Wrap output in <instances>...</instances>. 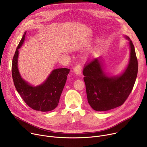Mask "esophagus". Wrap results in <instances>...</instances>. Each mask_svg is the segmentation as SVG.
I'll return each mask as SVG.
<instances>
[{
  "instance_id": "34e87169",
  "label": "esophagus",
  "mask_w": 147,
  "mask_h": 147,
  "mask_svg": "<svg viewBox=\"0 0 147 147\" xmlns=\"http://www.w3.org/2000/svg\"><path fill=\"white\" fill-rule=\"evenodd\" d=\"M81 70L82 66L81 65H76L73 69V72L78 76H80L81 75Z\"/></svg>"
}]
</instances>
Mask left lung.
Wrapping results in <instances>:
<instances>
[{
    "label": "left lung",
    "mask_w": 147,
    "mask_h": 147,
    "mask_svg": "<svg viewBox=\"0 0 147 147\" xmlns=\"http://www.w3.org/2000/svg\"><path fill=\"white\" fill-rule=\"evenodd\" d=\"M130 56L126 67L119 75L105 72L101 57L94 59L83 70L88 103L96 111H107L121 106L131 93L138 73V61L130 38Z\"/></svg>",
    "instance_id": "8db88e82"
}]
</instances>
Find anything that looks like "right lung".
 <instances>
[{"label":"right lung","mask_w":147,"mask_h":147,"mask_svg":"<svg viewBox=\"0 0 147 147\" xmlns=\"http://www.w3.org/2000/svg\"><path fill=\"white\" fill-rule=\"evenodd\" d=\"M26 33L25 31L13 58L11 72L13 82L17 92L28 107L35 111L49 112L58 105L70 69L60 68L53 70L47 78L36 86L26 81L18 70V58L19 49L24 42Z\"/></svg>","instance_id":"right-lung-1"}]
</instances>
